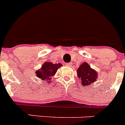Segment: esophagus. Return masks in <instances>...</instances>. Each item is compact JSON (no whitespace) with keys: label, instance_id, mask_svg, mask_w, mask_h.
Masks as SVG:
<instances>
[{"label":"esophagus","instance_id":"1","mask_svg":"<svg viewBox=\"0 0 125 125\" xmlns=\"http://www.w3.org/2000/svg\"><path fill=\"white\" fill-rule=\"evenodd\" d=\"M72 65V63H67L65 64V66H67V67H70Z\"/></svg>","mask_w":125,"mask_h":125}]
</instances>
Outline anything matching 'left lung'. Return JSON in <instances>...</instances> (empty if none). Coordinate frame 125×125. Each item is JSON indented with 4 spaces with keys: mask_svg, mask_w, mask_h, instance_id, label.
Instances as JSON below:
<instances>
[{
    "mask_svg": "<svg viewBox=\"0 0 125 125\" xmlns=\"http://www.w3.org/2000/svg\"><path fill=\"white\" fill-rule=\"evenodd\" d=\"M77 76L81 81V85L89 86L97 81L98 73L91 68L87 62H84L80 65L76 71Z\"/></svg>",
    "mask_w": 125,
    "mask_h": 125,
    "instance_id": "8db88e82",
    "label": "left lung"
}]
</instances>
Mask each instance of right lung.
I'll return each instance as SVG.
<instances>
[{
  "label": "right lung",
  "mask_w": 125,
  "mask_h": 125,
  "mask_svg": "<svg viewBox=\"0 0 125 125\" xmlns=\"http://www.w3.org/2000/svg\"><path fill=\"white\" fill-rule=\"evenodd\" d=\"M62 66L60 63H55L50 62H45L42 65L41 68L36 72V74L38 78L45 81L46 83L51 82L52 77L55 74L57 70Z\"/></svg>",
  "instance_id": "right-lung-1"
}]
</instances>
